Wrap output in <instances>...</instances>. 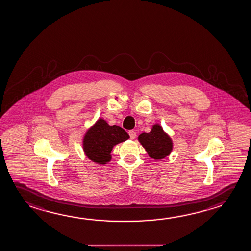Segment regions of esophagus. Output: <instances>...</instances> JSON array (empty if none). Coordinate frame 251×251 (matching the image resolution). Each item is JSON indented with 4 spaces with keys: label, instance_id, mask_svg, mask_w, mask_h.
Masks as SVG:
<instances>
[{
    "label": "esophagus",
    "instance_id": "obj_1",
    "mask_svg": "<svg viewBox=\"0 0 251 251\" xmlns=\"http://www.w3.org/2000/svg\"><path fill=\"white\" fill-rule=\"evenodd\" d=\"M129 136H130V138L131 139H134L136 138V132L134 131H129Z\"/></svg>",
    "mask_w": 251,
    "mask_h": 251
}]
</instances>
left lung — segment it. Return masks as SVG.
<instances>
[{
  "mask_svg": "<svg viewBox=\"0 0 251 251\" xmlns=\"http://www.w3.org/2000/svg\"><path fill=\"white\" fill-rule=\"evenodd\" d=\"M139 141L148 155L154 159H162L171 153L173 142L162 127L156 124L149 133L143 132L139 136Z\"/></svg>",
  "mask_w": 251,
  "mask_h": 251,
  "instance_id": "8db88e82",
  "label": "left lung"
}]
</instances>
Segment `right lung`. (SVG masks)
<instances>
[{
    "instance_id": "right-lung-1",
    "label": "right lung",
    "mask_w": 251,
    "mask_h": 251,
    "mask_svg": "<svg viewBox=\"0 0 251 251\" xmlns=\"http://www.w3.org/2000/svg\"><path fill=\"white\" fill-rule=\"evenodd\" d=\"M127 132L118 126H110L100 119L84 137L83 148L89 159L96 163L106 164L112 156L113 147L129 139Z\"/></svg>"
}]
</instances>
